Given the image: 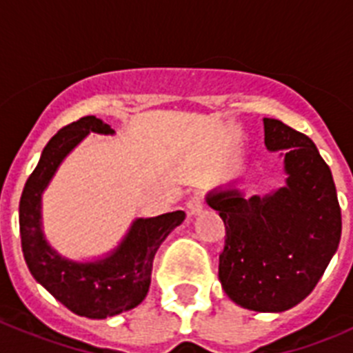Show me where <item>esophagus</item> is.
<instances>
[{"mask_svg": "<svg viewBox=\"0 0 353 353\" xmlns=\"http://www.w3.org/2000/svg\"><path fill=\"white\" fill-rule=\"evenodd\" d=\"M201 210H203V196L199 194V192H196V194L191 196L189 201H187V214L196 215Z\"/></svg>", "mask_w": 353, "mask_h": 353, "instance_id": "1", "label": "esophagus"}]
</instances>
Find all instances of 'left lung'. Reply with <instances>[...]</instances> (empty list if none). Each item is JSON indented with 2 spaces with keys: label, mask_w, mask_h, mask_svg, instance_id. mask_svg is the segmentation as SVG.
<instances>
[{
  "label": "left lung",
  "mask_w": 353,
  "mask_h": 353,
  "mask_svg": "<svg viewBox=\"0 0 353 353\" xmlns=\"http://www.w3.org/2000/svg\"><path fill=\"white\" fill-rule=\"evenodd\" d=\"M265 146L285 150L286 185L245 199L214 192L226 235L219 281L233 302L251 311L279 313L304 301L325 272L341 239V208L329 166L305 134L263 118Z\"/></svg>",
  "instance_id": "obj_1"
}]
</instances>
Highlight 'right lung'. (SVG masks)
<instances>
[{"label": "right lung", "instance_id": "obj_1", "mask_svg": "<svg viewBox=\"0 0 353 353\" xmlns=\"http://www.w3.org/2000/svg\"><path fill=\"white\" fill-rule=\"evenodd\" d=\"M88 132L113 134L114 130L99 118L83 117L49 139L24 185L19 203V228L31 276L72 313L102 320L141 304L150 288L155 252L174 228L182 224L185 214L176 210L152 219H136L129 235L104 260L76 263L61 258L42 235L40 198L60 162Z\"/></svg>", "mask_w": 353, "mask_h": 353}]
</instances>
